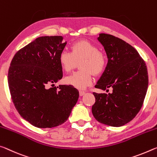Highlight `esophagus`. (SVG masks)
<instances>
[{
  "label": "esophagus",
  "instance_id": "1",
  "mask_svg": "<svg viewBox=\"0 0 157 157\" xmlns=\"http://www.w3.org/2000/svg\"><path fill=\"white\" fill-rule=\"evenodd\" d=\"M85 94H86V92L84 91H79V94H80V96H83Z\"/></svg>",
  "mask_w": 157,
  "mask_h": 157
}]
</instances>
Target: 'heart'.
<instances>
[{
    "label": "heart",
    "mask_w": 157,
    "mask_h": 157,
    "mask_svg": "<svg viewBox=\"0 0 157 157\" xmlns=\"http://www.w3.org/2000/svg\"><path fill=\"white\" fill-rule=\"evenodd\" d=\"M71 52L63 50L58 58L61 69L69 72L76 67L80 62V71L67 76L65 83L78 90H83L92 83V73L98 75L104 70L106 65V58L104 53L99 50L94 44L87 40H82L72 44Z\"/></svg>",
    "instance_id": "b5f03b06"
}]
</instances>
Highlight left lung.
I'll list each match as a JSON object with an SVG mask.
<instances>
[{
    "label": "left lung",
    "mask_w": 157,
    "mask_h": 157,
    "mask_svg": "<svg viewBox=\"0 0 157 157\" xmlns=\"http://www.w3.org/2000/svg\"><path fill=\"white\" fill-rule=\"evenodd\" d=\"M106 51L108 63L95 88L112 93H95L92 113L97 121L121 127L136 117L143 106L148 87L145 63L138 51L120 38L101 33L97 38Z\"/></svg>",
    "instance_id": "left-lung-1"
}]
</instances>
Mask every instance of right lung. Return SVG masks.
<instances>
[{"instance_id": "obj_1", "label": "right lung", "mask_w": 157, "mask_h": 157, "mask_svg": "<svg viewBox=\"0 0 157 157\" xmlns=\"http://www.w3.org/2000/svg\"><path fill=\"white\" fill-rule=\"evenodd\" d=\"M66 44L62 36L37 37L17 51L10 63L7 81L12 101L21 116L36 127L63 124L78 101L73 86H54L63 78L58 58Z\"/></svg>"}]
</instances>
